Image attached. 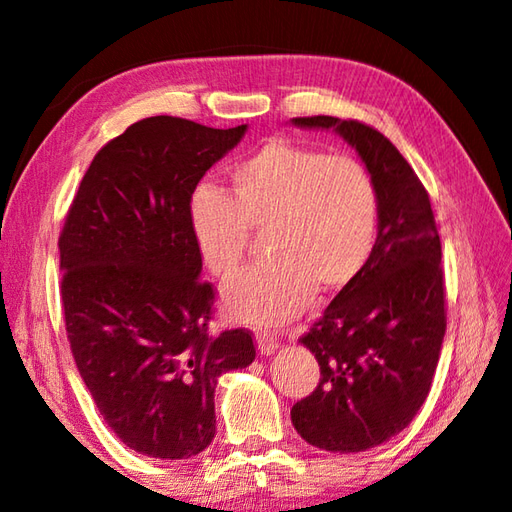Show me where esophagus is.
<instances>
[{
  "label": "esophagus",
  "mask_w": 512,
  "mask_h": 512,
  "mask_svg": "<svg viewBox=\"0 0 512 512\" xmlns=\"http://www.w3.org/2000/svg\"><path fill=\"white\" fill-rule=\"evenodd\" d=\"M277 345H280V338H277V333H273V331H257L259 353H264V356H268V353H273L277 349Z\"/></svg>",
  "instance_id": "esophagus-1"
}]
</instances>
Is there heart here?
<instances>
[{
	"mask_svg": "<svg viewBox=\"0 0 512 512\" xmlns=\"http://www.w3.org/2000/svg\"><path fill=\"white\" fill-rule=\"evenodd\" d=\"M190 228L208 271L230 277L244 266L253 232L268 259L224 291L241 322L280 324L360 275L378 235L374 176L351 154L268 141L230 172V197L201 190Z\"/></svg>",
	"mask_w": 512,
	"mask_h": 512,
	"instance_id": "1",
	"label": "heart"
}]
</instances>
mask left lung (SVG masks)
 <instances>
[{
    "instance_id": "1",
    "label": "left lung",
    "mask_w": 512,
    "mask_h": 512,
    "mask_svg": "<svg viewBox=\"0 0 512 512\" xmlns=\"http://www.w3.org/2000/svg\"><path fill=\"white\" fill-rule=\"evenodd\" d=\"M293 123L336 129L378 190L374 253L300 338L315 353L320 383L291 407L306 443L362 452L405 430L430 394L448 313L441 239L425 185L376 127L333 116Z\"/></svg>"
}]
</instances>
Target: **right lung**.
<instances>
[{
	"label": "right lung",
	"mask_w": 512,
	"mask_h": 512,
	"mask_svg": "<svg viewBox=\"0 0 512 512\" xmlns=\"http://www.w3.org/2000/svg\"><path fill=\"white\" fill-rule=\"evenodd\" d=\"M244 132L138 120L94 156L60 230L73 360L107 425L147 457L206 450L217 378L255 360L253 331H210L215 286L190 228L201 176Z\"/></svg>",
	"instance_id": "add662e5"
}]
</instances>
